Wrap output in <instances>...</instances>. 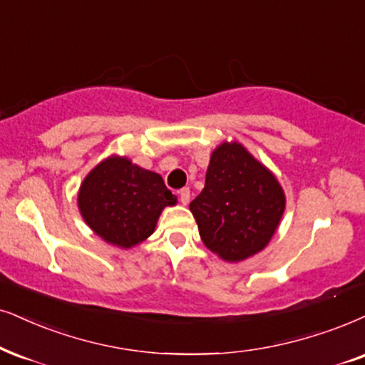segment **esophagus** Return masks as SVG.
Segmentation results:
<instances>
[{
  "label": "esophagus",
  "instance_id": "1",
  "mask_svg": "<svg viewBox=\"0 0 365 365\" xmlns=\"http://www.w3.org/2000/svg\"><path fill=\"white\" fill-rule=\"evenodd\" d=\"M178 197H180V202H182L183 205H187L188 202H190V188H182V190L178 192Z\"/></svg>",
  "mask_w": 365,
  "mask_h": 365
}]
</instances>
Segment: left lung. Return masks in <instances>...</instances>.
<instances>
[{
	"label": "left lung",
	"instance_id": "1",
	"mask_svg": "<svg viewBox=\"0 0 365 365\" xmlns=\"http://www.w3.org/2000/svg\"><path fill=\"white\" fill-rule=\"evenodd\" d=\"M190 210L205 246L224 261L237 262L271 241L284 212V193L242 145L222 143L210 156L205 187Z\"/></svg>",
	"mask_w": 365,
	"mask_h": 365
}]
</instances>
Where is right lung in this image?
Returning <instances> with one entry per match:
<instances>
[{
	"instance_id": "obj_1",
	"label": "right lung",
	"mask_w": 365,
	"mask_h": 365,
	"mask_svg": "<svg viewBox=\"0 0 365 365\" xmlns=\"http://www.w3.org/2000/svg\"><path fill=\"white\" fill-rule=\"evenodd\" d=\"M175 204L177 197L158 173L119 156L101 161L79 190V209L87 225L106 242L124 249L151 236L161 210Z\"/></svg>"
}]
</instances>
